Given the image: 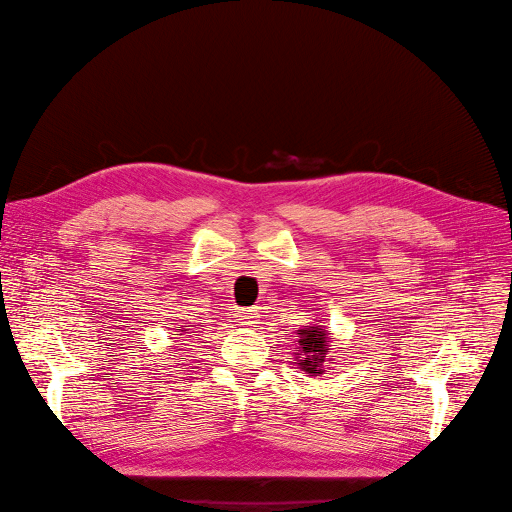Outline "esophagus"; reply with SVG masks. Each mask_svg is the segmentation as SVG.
Listing matches in <instances>:
<instances>
[{"mask_svg":"<svg viewBox=\"0 0 512 512\" xmlns=\"http://www.w3.org/2000/svg\"><path fill=\"white\" fill-rule=\"evenodd\" d=\"M237 318H239V322L241 324H245V326H253V324H257V310H251V308H243V310H239L237 312Z\"/></svg>","mask_w":512,"mask_h":512,"instance_id":"obj_1","label":"esophagus"}]
</instances>
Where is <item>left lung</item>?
Here are the masks:
<instances>
[{"label": "left lung", "mask_w": 512, "mask_h": 512, "mask_svg": "<svg viewBox=\"0 0 512 512\" xmlns=\"http://www.w3.org/2000/svg\"><path fill=\"white\" fill-rule=\"evenodd\" d=\"M302 334L304 336L300 338V346L308 354V358L304 362H300V367L304 371H308L310 375L322 373L320 362H324V356L328 352V348H326V334L320 328L302 330Z\"/></svg>", "instance_id": "8db88e82"}]
</instances>
